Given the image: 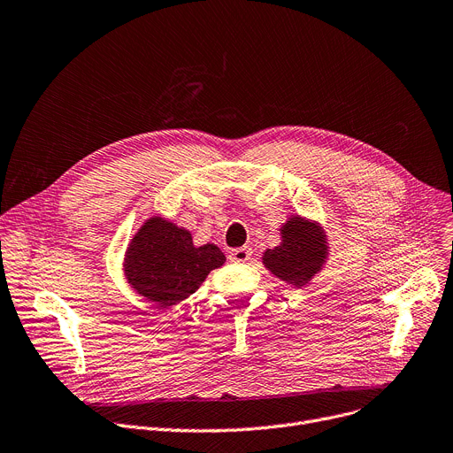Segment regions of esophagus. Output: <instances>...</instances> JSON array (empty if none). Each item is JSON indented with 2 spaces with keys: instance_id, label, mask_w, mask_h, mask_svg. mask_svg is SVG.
Returning a JSON list of instances; mask_svg holds the SVG:
<instances>
[{
  "instance_id": "34e87169",
  "label": "esophagus",
  "mask_w": 453,
  "mask_h": 453,
  "mask_svg": "<svg viewBox=\"0 0 453 453\" xmlns=\"http://www.w3.org/2000/svg\"><path fill=\"white\" fill-rule=\"evenodd\" d=\"M251 255H253V251H251L250 246L236 248V250H231V251H229V260H233V263L242 265V263H248V260L251 258Z\"/></svg>"
}]
</instances>
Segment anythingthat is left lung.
Listing matches in <instances>:
<instances>
[{
  "label": "left lung",
  "instance_id": "obj_1",
  "mask_svg": "<svg viewBox=\"0 0 453 453\" xmlns=\"http://www.w3.org/2000/svg\"><path fill=\"white\" fill-rule=\"evenodd\" d=\"M282 242L263 255L265 266L294 287H303L323 266L326 239L319 226L294 217L280 229Z\"/></svg>",
  "mask_w": 453,
  "mask_h": 453
}]
</instances>
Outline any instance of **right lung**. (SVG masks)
<instances>
[{"label":"right lung","instance_id":"add662e5","mask_svg":"<svg viewBox=\"0 0 453 453\" xmlns=\"http://www.w3.org/2000/svg\"><path fill=\"white\" fill-rule=\"evenodd\" d=\"M224 260L220 248H196L187 229L156 217L132 239L125 273L135 292L161 306H173L195 294L209 272L220 268Z\"/></svg>","mask_w":453,"mask_h":453}]
</instances>
